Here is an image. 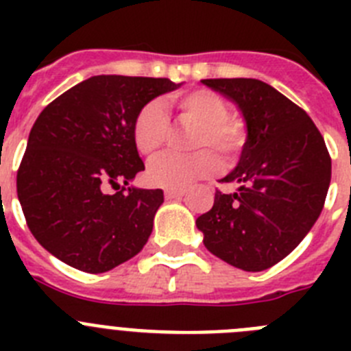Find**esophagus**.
Instances as JSON below:
<instances>
[{"instance_id":"34e87169","label":"esophagus","mask_w":351,"mask_h":351,"mask_svg":"<svg viewBox=\"0 0 351 351\" xmlns=\"http://www.w3.org/2000/svg\"><path fill=\"white\" fill-rule=\"evenodd\" d=\"M184 190H165V198L167 200H173V198L184 197Z\"/></svg>"}]
</instances>
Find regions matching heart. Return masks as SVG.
<instances>
[{
	"instance_id": "obj_1",
	"label": "heart",
	"mask_w": 351,
	"mask_h": 351,
	"mask_svg": "<svg viewBox=\"0 0 351 351\" xmlns=\"http://www.w3.org/2000/svg\"><path fill=\"white\" fill-rule=\"evenodd\" d=\"M167 107L178 112L182 125L191 126V149H200L188 156L165 154L151 161L147 181L163 190H186L218 170L214 149L223 160H232L241 151L246 138L243 123L228 116V107L221 96L207 89L184 93L167 101ZM169 123L165 110L153 101L141 108L133 123V141L138 153L153 156L167 138Z\"/></svg>"
}]
</instances>
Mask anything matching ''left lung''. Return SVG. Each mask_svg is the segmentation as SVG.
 <instances>
[{"label": "left lung", "mask_w": 351, "mask_h": 351, "mask_svg": "<svg viewBox=\"0 0 351 351\" xmlns=\"http://www.w3.org/2000/svg\"><path fill=\"white\" fill-rule=\"evenodd\" d=\"M204 86L237 107L246 125L239 163L197 219L214 256L260 272L290 255L324 209L330 156L311 117L278 89L256 79H204Z\"/></svg>", "instance_id": "8db88e82"}]
</instances>
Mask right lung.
Instances as JSON below:
<instances>
[{
    "label": "right lung",
    "mask_w": 351,
    "mask_h": 351,
    "mask_svg": "<svg viewBox=\"0 0 351 351\" xmlns=\"http://www.w3.org/2000/svg\"><path fill=\"white\" fill-rule=\"evenodd\" d=\"M181 86L95 75L43 108L19 167L17 197L31 234L51 255L100 274L145 246L163 191L130 186L144 170L133 123L149 101ZM121 182L129 188L104 193Z\"/></svg>",
    "instance_id": "right-lung-1"
}]
</instances>
